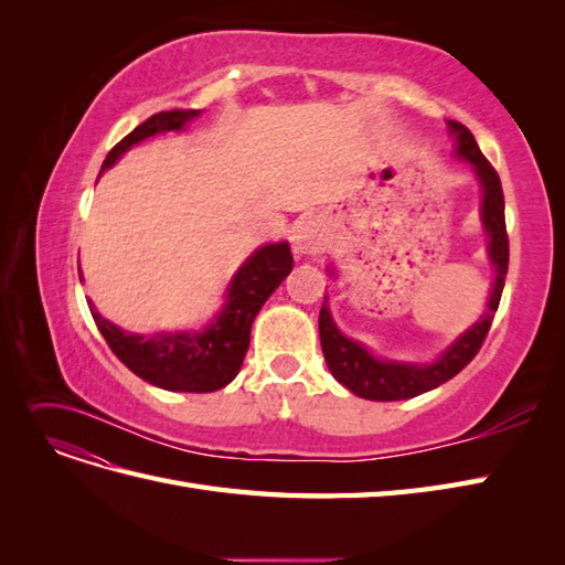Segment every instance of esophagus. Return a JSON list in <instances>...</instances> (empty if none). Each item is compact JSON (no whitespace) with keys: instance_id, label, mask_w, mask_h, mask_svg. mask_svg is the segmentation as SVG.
Instances as JSON below:
<instances>
[{"instance_id":"obj_1","label":"esophagus","mask_w":565,"mask_h":565,"mask_svg":"<svg viewBox=\"0 0 565 565\" xmlns=\"http://www.w3.org/2000/svg\"><path fill=\"white\" fill-rule=\"evenodd\" d=\"M328 245V235L316 218H306L295 228V247L301 254H318Z\"/></svg>"}]
</instances>
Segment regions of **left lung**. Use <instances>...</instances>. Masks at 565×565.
I'll list each match as a JSON object with an SVG mask.
<instances>
[{
  "label": "left lung",
  "instance_id": "left-lung-1",
  "mask_svg": "<svg viewBox=\"0 0 565 565\" xmlns=\"http://www.w3.org/2000/svg\"><path fill=\"white\" fill-rule=\"evenodd\" d=\"M450 131L457 136V156L467 158L478 179L483 185V226L490 237V259L498 268V278H494L490 301H488V313L483 320H478L469 332L461 334L455 344L443 353V358L434 365H405V363H386L372 358L361 344L347 339L337 330L332 322V316L328 306L322 301L318 328H320V347L324 363H328L330 372L337 377V382L344 384L355 396L367 398V401H405L415 398L424 391H431L440 384L452 380L455 374L465 370L476 353L481 351L483 341L490 332L492 313L498 311L502 289H504V276L509 268V235H507V221H504V193L502 183L494 167L486 160V156L478 148L473 134L459 122L450 119Z\"/></svg>",
  "mask_w": 565,
  "mask_h": 565
}]
</instances>
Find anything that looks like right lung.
Segmentation results:
<instances>
[{"mask_svg": "<svg viewBox=\"0 0 565 565\" xmlns=\"http://www.w3.org/2000/svg\"><path fill=\"white\" fill-rule=\"evenodd\" d=\"M198 115V110H169L148 117L143 125L127 134L108 152L104 167H100V174L110 169L117 158L134 143L160 131H179L188 119ZM295 256L289 252L287 243L256 249L243 264V268L235 273L226 309L200 334L181 332L141 337L119 330L106 318H100L92 301L89 311L110 351L134 374H139L141 380L167 391L207 393L224 388L241 372L245 353L249 349L252 322L266 299L289 276Z\"/></svg>", "mask_w": 565, "mask_h": 565, "instance_id": "obj_1", "label": "right lung"}]
</instances>
